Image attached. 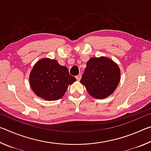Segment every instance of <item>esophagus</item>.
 <instances>
[{
	"label": "esophagus",
	"mask_w": 151,
	"mask_h": 151,
	"mask_svg": "<svg viewBox=\"0 0 151 151\" xmlns=\"http://www.w3.org/2000/svg\"><path fill=\"white\" fill-rule=\"evenodd\" d=\"M76 80H77L78 81H79L81 80V75L80 74V75H77L76 76Z\"/></svg>",
	"instance_id": "1"
}]
</instances>
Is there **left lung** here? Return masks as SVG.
Listing matches in <instances>:
<instances>
[{"label":"left lung","instance_id":"1","mask_svg":"<svg viewBox=\"0 0 151 151\" xmlns=\"http://www.w3.org/2000/svg\"><path fill=\"white\" fill-rule=\"evenodd\" d=\"M121 80L119 65L106 57H91L87 62L80 83L93 98L103 99L116 90Z\"/></svg>","mask_w":151,"mask_h":151}]
</instances>
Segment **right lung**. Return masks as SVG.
Returning <instances> with one entry per match:
<instances>
[{
	"instance_id": "obj_1",
	"label": "right lung",
	"mask_w": 151,
	"mask_h": 151,
	"mask_svg": "<svg viewBox=\"0 0 151 151\" xmlns=\"http://www.w3.org/2000/svg\"><path fill=\"white\" fill-rule=\"evenodd\" d=\"M76 80L68 68L58 61L43 58L33 66L29 75L30 88L36 95L46 101H57L65 94L68 86Z\"/></svg>"
}]
</instances>
